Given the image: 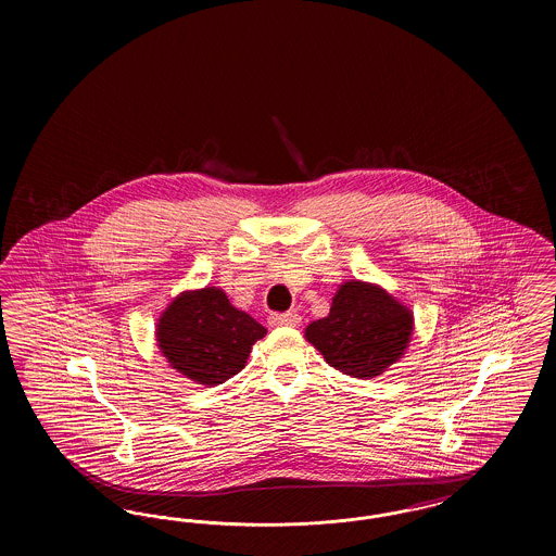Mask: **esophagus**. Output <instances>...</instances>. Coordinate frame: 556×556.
<instances>
[{"label":"esophagus","mask_w":556,"mask_h":556,"mask_svg":"<svg viewBox=\"0 0 556 556\" xmlns=\"http://www.w3.org/2000/svg\"><path fill=\"white\" fill-rule=\"evenodd\" d=\"M268 323L273 327H298L302 323V317L298 313H275L268 317Z\"/></svg>","instance_id":"34e87169"}]
</instances>
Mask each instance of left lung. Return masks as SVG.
<instances>
[{"mask_svg":"<svg viewBox=\"0 0 556 556\" xmlns=\"http://www.w3.org/2000/svg\"><path fill=\"white\" fill-rule=\"evenodd\" d=\"M415 317L377 283L344 281L325 318L313 320L304 338L333 369L372 379L397 363L413 340Z\"/></svg>","mask_w":556,"mask_h":556,"instance_id":"obj_1","label":"left lung"}]
</instances>
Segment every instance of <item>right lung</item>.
Here are the masks:
<instances>
[{
	"mask_svg": "<svg viewBox=\"0 0 556 556\" xmlns=\"http://www.w3.org/2000/svg\"><path fill=\"white\" fill-rule=\"evenodd\" d=\"M265 336L258 320L212 286L181 291L156 323V344L168 367L206 388L238 375Z\"/></svg>",
	"mask_w": 556,
	"mask_h": 556,
	"instance_id": "right-lung-1",
	"label": "right lung"
}]
</instances>
